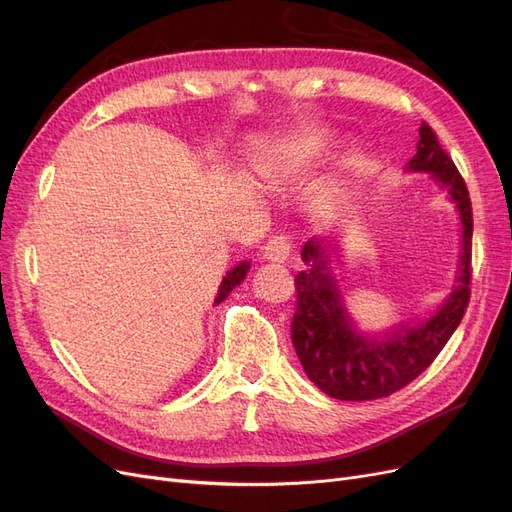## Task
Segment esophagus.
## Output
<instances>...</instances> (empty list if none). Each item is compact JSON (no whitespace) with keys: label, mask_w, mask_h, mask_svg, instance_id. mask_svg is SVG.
Listing matches in <instances>:
<instances>
[{"label":"esophagus","mask_w":512,"mask_h":512,"mask_svg":"<svg viewBox=\"0 0 512 512\" xmlns=\"http://www.w3.org/2000/svg\"><path fill=\"white\" fill-rule=\"evenodd\" d=\"M290 252H292L290 241L286 237H275L265 245V250H262V258L269 262H286L290 258Z\"/></svg>","instance_id":"esophagus-1"}]
</instances>
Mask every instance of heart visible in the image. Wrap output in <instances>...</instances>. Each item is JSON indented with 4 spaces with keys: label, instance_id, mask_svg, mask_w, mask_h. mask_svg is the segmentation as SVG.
Wrapping results in <instances>:
<instances>
[{
    "label": "heart",
    "instance_id": "obj_1",
    "mask_svg": "<svg viewBox=\"0 0 512 512\" xmlns=\"http://www.w3.org/2000/svg\"><path fill=\"white\" fill-rule=\"evenodd\" d=\"M337 147V138L327 128H303L290 134L282 145L277 147L275 156L269 160L265 175L273 183L297 179L307 170H312L320 162L327 160ZM359 168V160L350 158L346 162V170Z\"/></svg>",
    "mask_w": 512,
    "mask_h": 512
}]
</instances>
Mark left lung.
<instances>
[{"mask_svg": "<svg viewBox=\"0 0 512 512\" xmlns=\"http://www.w3.org/2000/svg\"><path fill=\"white\" fill-rule=\"evenodd\" d=\"M406 173L429 175L455 205L461 226L455 286L423 318L404 320L386 331H361L333 267L339 262V235L329 232L309 239L301 250L307 269L294 277L297 312L292 318V344L307 378L335 399L367 401L404 389L436 359L466 314L472 205L466 183L427 123L418 128L416 153L406 164Z\"/></svg>", "mask_w": 512, "mask_h": 512, "instance_id": "1", "label": "left lung"}]
</instances>
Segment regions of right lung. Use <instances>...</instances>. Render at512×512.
<instances>
[{
  "mask_svg": "<svg viewBox=\"0 0 512 512\" xmlns=\"http://www.w3.org/2000/svg\"><path fill=\"white\" fill-rule=\"evenodd\" d=\"M250 265H252L250 260H241L239 265H235L224 275V280H222V284L218 288V297H215V305H220L228 297V294L232 292V288H237L245 280L247 273H250Z\"/></svg>",
  "mask_w": 512,
  "mask_h": 512,
  "instance_id": "obj_1",
  "label": "right lung"
}]
</instances>
